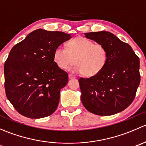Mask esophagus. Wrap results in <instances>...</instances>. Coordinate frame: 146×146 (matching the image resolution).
I'll use <instances>...</instances> for the list:
<instances>
[{
    "label": "esophagus",
    "instance_id": "34e87169",
    "mask_svg": "<svg viewBox=\"0 0 146 146\" xmlns=\"http://www.w3.org/2000/svg\"><path fill=\"white\" fill-rule=\"evenodd\" d=\"M74 78H76V76H73V75H72V74H68V78L69 79Z\"/></svg>",
    "mask_w": 146,
    "mask_h": 146
}]
</instances>
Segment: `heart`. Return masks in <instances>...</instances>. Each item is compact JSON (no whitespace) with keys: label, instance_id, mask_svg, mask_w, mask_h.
I'll return each instance as SVG.
<instances>
[{"label":"heart","instance_id":"obj_1","mask_svg":"<svg viewBox=\"0 0 146 146\" xmlns=\"http://www.w3.org/2000/svg\"><path fill=\"white\" fill-rule=\"evenodd\" d=\"M54 62L65 70L76 61L70 68L73 73H84L88 77L96 76L106 66L108 52L102 44H95L84 37H77L67 43V48L58 46L54 51Z\"/></svg>","mask_w":146,"mask_h":146}]
</instances>
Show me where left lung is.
I'll use <instances>...</instances> for the list:
<instances>
[{"instance_id":"obj_1","label":"left lung","mask_w":146,"mask_h":146,"mask_svg":"<svg viewBox=\"0 0 146 146\" xmlns=\"http://www.w3.org/2000/svg\"><path fill=\"white\" fill-rule=\"evenodd\" d=\"M85 36L106 47L108 60L96 76L78 80L81 102L88 111L110 116L132 103L141 81L140 61L131 46L106 31L85 33Z\"/></svg>"}]
</instances>
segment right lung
Masks as SVG:
<instances>
[{"label": "right lung", "instance_id": "1", "mask_svg": "<svg viewBox=\"0 0 146 146\" xmlns=\"http://www.w3.org/2000/svg\"><path fill=\"white\" fill-rule=\"evenodd\" d=\"M70 38L62 32L38 29L10 50L4 65L5 94L20 114L39 119L56 111L68 76L54 62V51Z\"/></svg>", "mask_w": 146, "mask_h": 146}]
</instances>
